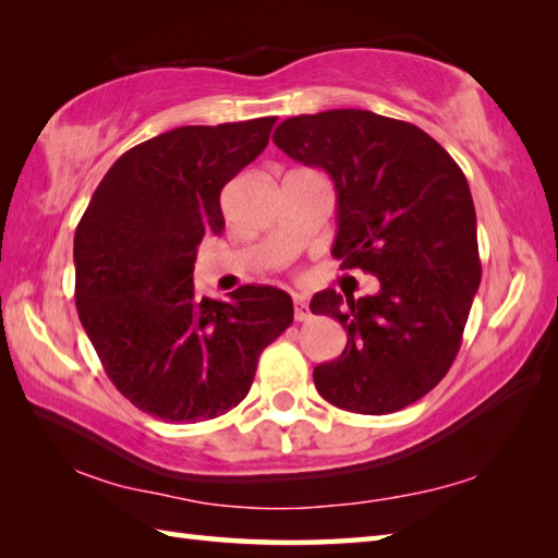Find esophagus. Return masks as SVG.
<instances>
[{
  "instance_id": "1",
  "label": "esophagus",
  "mask_w": 558,
  "mask_h": 558,
  "mask_svg": "<svg viewBox=\"0 0 558 558\" xmlns=\"http://www.w3.org/2000/svg\"><path fill=\"white\" fill-rule=\"evenodd\" d=\"M294 318H298V322H306V318H310V304H306L302 294H294Z\"/></svg>"
}]
</instances>
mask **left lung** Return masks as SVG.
Masks as SVG:
<instances>
[{"label": "left lung", "instance_id": "8db88e82", "mask_svg": "<svg viewBox=\"0 0 558 558\" xmlns=\"http://www.w3.org/2000/svg\"><path fill=\"white\" fill-rule=\"evenodd\" d=\"M272 141L328 172L338 194L333 256L378 280L360 300L330 288L314 294L312 312L348 330L340 357L314 369L316 390L360 414L412 405L453 364L482 280L465 174L420 126L369 110L290 117Z\"/></svg>", "mask_w": 558, "mask_h": 558}]
</instances>
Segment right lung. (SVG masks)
<instances>
[{
	"mask_svg": "<svg viewBox=\"0 0 558 558\" xmlns=\"http://www.w3.org/2000/svg\"><path fill=\"white\" fill-rule=\"evenodd\" d=\"M276 117L180 126L126 150L74 236L76 310L105 374L165 422L240 405L256 364L292 318L288 292L242 286L228 302L194 290L196 246L225 228L220 192L268 146Z\"/></svg>",
	"mask_w": 558,
	"mask_h": 558,
	"instance_id": "1",
	"label": "right lung"
}]
</instances>
